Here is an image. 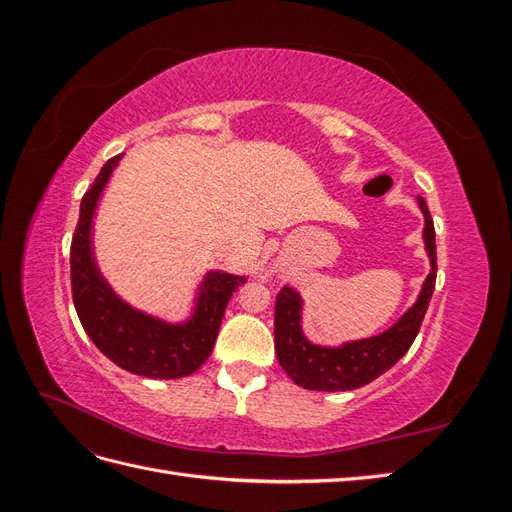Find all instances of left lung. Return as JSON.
Returning a JSON list of instances; mask_svg holds the SVG:
<instances>
[{"mask_svg":"<svg viewBox=\"0 0 512 512\" xmlns=\"http://www.w3.org/2000/svg\"><path fill=\"white\" fill-rule=\"evenodd\" d=\"M425 215L423 239L431 260V271L416 303L389 331L359 339L339 348L309 344L301 331V297L284 286L275 299V354L294 384L309 391H352L361 389L391 369L404 356L421 329L423 318L436 288V228L425 200L418 196Z\"/></svg>","mask_w":512,"mask_h":512,"instance_id":"left-lung-1","label":"left lung"}]
</instances>
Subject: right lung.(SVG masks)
<instances>
[{
    "mask_svg": "<svg viewBox=\"0 0 512 512\" xmlns=\"http://www.w3.org/2000/svg\"><path fill=\"white\" fill-rule=\"evenodd\" d=\"M121 156L108 160L81 200L70 245V280L76 314L91 342L121 369L136 376L173 380L190 376L213 350L226 305L247 277L211 271L198 292L196 312L183 324H168L123 303L100 275L91 252V220L104 185Z\"/></svg>",
    "mask_w": 512,
    "mask_h": 512,
    "instance_id": "right-lung-1",
    "label": "right lung"
}]
</instances>
